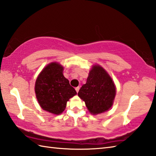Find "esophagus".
Here are the masks:
<instances>
[{"mask_svg": "<svg viewBox=\"0 0 156 156\" xmlns=\"http://www.w3.org/2000/svg\"><path fill=\"white\" fill-rule=\"evenodd\" d=\"M75 89H76V92H77V93H78V91H79V90H80V87H76Z\"/></svg>", "mask_w": 156, "mask_h": 156, "instance_id": "1", "label": "esophagus"}]
</instances>
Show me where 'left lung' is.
<instances>
[{
	"label": "left lung",
	"instance_id": "8db88e82",
	"mask_svg": "<svg viewBox=\"0 0 156 156\" xmlns=\"http://www.w3.org/2000/svg\"><path fill=\"white\" fill-rule=\"evenodd\" d=\"M115 94L116 88L111 78L101 66L95 65L78 95L85 102L90 113L97 115L111 107Z\"/></svg>",
	"mask_w": 156,
	"mask_h": 156
}]
</instances>
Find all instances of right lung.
Instances as JSON below:
<instances>
[{"label": "right lung", "instance_id": "obj_1", "mask_svg": "<svg viewBox=\"0 0 156 156\" xmlns=\"http://www.w3.org/2000/svg\"><path fill=\"white\" fill-rule=\"evenodd\" d=\"M63 70L60 64L51 63L43 69L35 82V92L39 105L55 115L61 114L67 101L77 94L63 75Z\"/></svg>", "mask_w": 156, "mask_h": 156}]
</instances>
